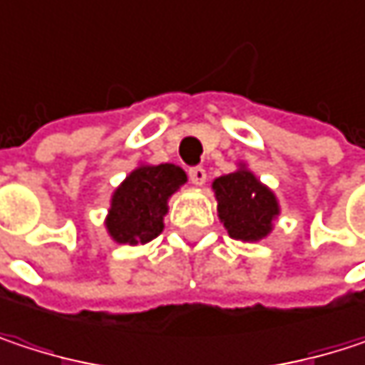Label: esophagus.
Wrapping results in <instances>:
<instances>
[{
  "label": "esophagus",
  "mask_w": 365,
  "mask_h": 365,
  "mask_svg": "<svg viewBox=\"0 0 365 365\" xmlns=\"http://www.w3.org/2000/svg\"><path fill=\"white\" fill-rule=\"evenodd\" d=\"M187 175H190V182L196 183V185H202L205 180H207V171H205L202 167H192V169L187 171Z\"/></svg>",
  "instance_id": "34e87169"
}]
</instances>
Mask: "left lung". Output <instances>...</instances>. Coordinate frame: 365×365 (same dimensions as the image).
<instances>
[{
  "instance_id": "8db88e82",
  "label": "left lung",
  "mask_w": 365,
  "mask_h": 365,
  "mask_svg": "<svg viewBox=\"0 0 365 365\" xmlns=\"http://www.w3.org/2000/svg\"><path fill=\"white\" fill-rule=\"evenodd\" d=\"M217 213L228 235L239 241H259L270 228L279 213L274 194L255 180L247 169H239L230 175L213 182Z\"/></svg>"
}]
</instances>
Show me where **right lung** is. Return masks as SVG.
<instances>
[{
	"label": "right lung",
	"mask_w": 365,
	"mask_h": 365,
	"mask_svg": "<svg viewBox=\"0 0 365 365\" xmlns=\"http://www.w3.org/2000/svg\"><path fill=\"white\" fill-rule=\"evenodd\" d=\"M185 183V173L175 165L135 169L111 196L108 230L118 243H148L163 232L169 196Z\"/></svg>",
	"instance_id": "add662e5"
}]
</instances>
